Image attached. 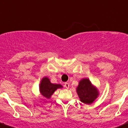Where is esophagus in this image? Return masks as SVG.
I'll list each match as a JSON object with an SVG mask.
<instances>
[{
	"mask_svg": "<svg viewBox=\"0 0 128 128\" xmlns=\"http://www.w3.org/2000/svg\"><path fill=\"white\" fill-rule=\"evenodd\" d=\"M64 86H65L67 89H68V88H70V84L68 83H64Z\"/></svg>",
	"mask_w": 128,
	"mask_h": 128,
	"instance_id": "obj_1",
	"label": "esophagus"
}]
</instances>
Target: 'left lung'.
<instances>
[{"instance_id":"8db88e82","label":"left lung","mask_w":128,"mask_h":128,"mask_svg":"<svg viewBox=\"0 0 128 128\" xmlns=\"http://www.w3.org/2000/svg\"><path fill=\"white\" fill-rule=\"evenodd\" d=\"M76 92L81 102L85 104H92L99 95L98 90L88 78H83L79 82Z\"/></svg>"}]
</instances>
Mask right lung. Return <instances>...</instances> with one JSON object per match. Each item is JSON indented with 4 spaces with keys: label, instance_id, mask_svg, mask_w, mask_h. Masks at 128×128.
<instances>
[{
    "label": "right lung",
    "instance_id": "obj_1",
    "mask_svg": "<svg viewBox=\"0 0 128 128\" xmlns=\"http://www.w3.org/2000/svg\"><path fill=\"white\" fill-rule=\"evenodd\" d=\"M61 88H62L61 84L52 83L49 78L46 76L42 79L39 85V90L40 94L46 99H49L56 90Z\"/></svg>",
    "mask_w": 128,
    "mask_h": 128
}]
</instances>
